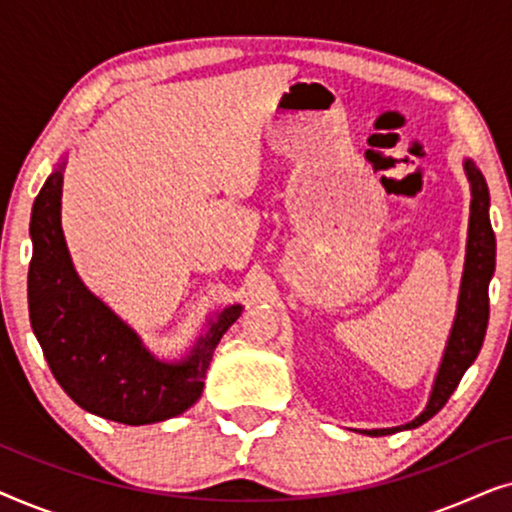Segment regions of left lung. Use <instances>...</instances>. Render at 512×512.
<instances>
[{
  "instance_id": "left-lung-1",
  "label": "left lung",
  "mask_w": 512,
  "mask_h": 512,
  "mask_svg": "<svg viewBox=\"0 0 512 512\" xmlns=\"http://www.w3.org/2000/svg\"><path fill=\"white\" fill-rule=\"evenodd\" d=\"M466 177L471 181V219H468V242L464 277H461L457 319H454L450 340H447L443 363L424 412L412 422L394 429H366V436H389L403 429H417L436 415L447 398L459 387L468 366L478 359L489 321V279L496 268V237L489 223V191L482 172L471 160L464 163Z\"/></svg>"
}]
</instances>
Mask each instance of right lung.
Instances as JSON below:
<instances>
[{
    "label": "right lung",
    "mask_w": 512,
    "mask_h": 512,
    "mask_svg": "<svg viewBox=\"0 0 512 512\" xmlns=\"http://www.w3.org/2000/svg\"><path fill=\"white\" fill-rule=\"evenodd\" d=\"M60 195L62 165L39 191L30 221L27 305L48 368L76 405L111 422L139 426L181 415L200 398L214 349L242 305L216 312L184 361L156 359L76 275L60 226Z\"/></svg>",
    "instance_id": "right-lung-1"
}]
</instances>
